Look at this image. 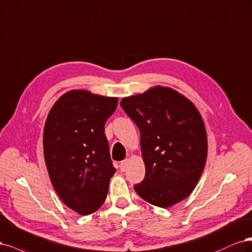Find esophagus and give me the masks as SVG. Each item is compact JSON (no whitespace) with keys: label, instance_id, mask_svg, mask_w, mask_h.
I'll return each instance as SVG.
<instances>
[{"label":"esophagus","instance_id":"obj_1","mask_svg":"<svg viewBox=\"0 0 252 252\" xmlns=\"http://www.w3.org/2000/svg\"><path fill=\"white\" fill-rule=\"evenodd\" d=\"M126 165H127V160H124V161H121V162H120L119 167H120V169L123 170V172H124V170H125V169H126Z\"/></svg>","mask_w":252,"mask_h":252}]
</instances>
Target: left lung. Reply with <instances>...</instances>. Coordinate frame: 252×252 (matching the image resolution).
Masks as SVG:
<instances>
[{"label": "left lung", "instance_id": "left-lung-1", "mask_svg": "<svg viewBox=\"0 0 252 252\" xmlns=\"http://www.w3.org/2000/svg\"><path fill=\"white\" fill-rule=\"evenodd\" d=\"M140 131L145 176L134 189L151 204L166 208L189 197L207 157L202 116L185 96L156 86L120 102Z\"/></svg>", "mask_w": 252, "mask_h": 252}]
</instances>
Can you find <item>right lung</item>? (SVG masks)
Here are the masks:
<instances>
[{
	"label": "right lung",
	"mask_w": 252,
	"mask_h": 252,
	"mask_svg": "<svg viewBox=\"0 0 252 252\" xmlns=\"http://www.w3.org/2000/svg\"><path fill=\"white\" fill-rule=\"evenodd\" d=\"M117 97L72 90L56 100L44 127V156L61 200L79 215L98 209L116 172L104 134Z\"/></svg>",
	"instance_id": "add662e5"
}]
</instances>
